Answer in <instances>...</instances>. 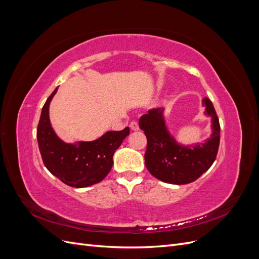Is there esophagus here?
<instances>
[{"instance_id":"esophagus-1","label":"esophagus","mask_w":259,"mask_h":259,"mask_svg":"<svg viewBox=\"0 0 259 259\" xmlns=\"http://www.w3.org/2000/svg\"><path fill=\"white\" fill-rule=\"evenodd\" d=\"M130 127H131L133 131H138V130H139L138 123H137L136 121H132L131 124H130Z\"/></svg>"}]
</instances>
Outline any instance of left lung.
Returning <instances> with one entry per match:
<instances>
[{
  "mask_svg": "<svg viewBox=\"0 0 259 259\" xmlns=\"http://www.w3.org/2000/svg\"><path fill=\"white\" fill-rule=\"evenodd\" d=\"M205 115L211 117V134L204 143L184 146L170 135L164 120V109H151L139 119V127L147 137L145 164L155 178L173 185L190 184L214 163L221 140V125L215 108L203 98Z\"/></svg>",
  "mask_w": 259,
  "mask_h": 259,
  "instance_id": "obj_1",
  "label": "left lung"
}]
</instances>
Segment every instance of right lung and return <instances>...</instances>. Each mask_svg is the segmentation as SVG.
I'll return each instance as SVG.
<instances>
[{
	"label": "right lung",
	"instance_id": "right-lung-1",
	"mask_svg": "<svg viewBox=\"0 0 259 259\" xmlns=\"http://www.w3.org/2000/svg\"><path fill=\"white\" fill-rule=\"evenodd\" d=\"M46 100L38 121L36 138L45 167L62 183L84 188L100 183L111 170L113 154L130 135V127L107 132L93 142L67 144L56 135L50 121V104L55 94Z\"/></svg>",
	"mask_w": 259,
	"mask_h": 259
}]
</instances>
